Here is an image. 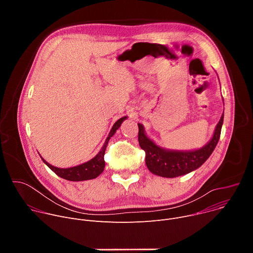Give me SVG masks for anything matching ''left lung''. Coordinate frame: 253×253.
Listing matches in <instances>:
<instances>
[{
	"mask_svg": "<svg viewBox=\"0 0 253 253\" xmlns=\"http://www.w3.org/2000/svg\"><path fill=\"white\" fill-rule=\"evenodd\" d=\"M223 118L224 113L218 124L216 125L212 138L206 145L200 149L192 151L168 150L157 146L146 136L143 125L138 123L139 145L145 151V162L149 171L161 177L173 178L187 174L199 168L209 158L217 145L220 138Z\"/></svg>",
	"mask_w": 253,
	"mask_h": 253,
	"instance_id": "left-lung-1",
	"label": "left lung"
}]
</instances>
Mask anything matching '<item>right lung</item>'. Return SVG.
<instances>
[{
	"label": "right lung",
	"mask_w": 253,
	"mask_h": 253,
	"mask_svg": "<svg viewBox=\"0 0 253 253\" xmlns=\"http://www.w3.org/2000/svg\"><path fill=\"white\" fill-rule=\"evenodd\" d=\"M127 119V117H122L119 120H117L115 122V124L113 125L109 135H108L104 145L102 147V149L100 150V152L91 160L80 164L78 166H74V167H70V168H58L55 167L53 165H51L50 163H48L47 161H45L42 157L43 162L53 171L55 172L58 176H60L61 178H64L66 180H70V181H84V180H90V179H94L96 177H98L104 170L105 168V161H104V154H105V150L107 147V144L109 139L115 134L116 130L121 126L122 122Z\"/></svg>",
	"instance_id": "obj_1"
}]
</instances>
